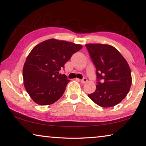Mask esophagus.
I'll use <instances>...</instances> for the list:
<instances>
[{"mask_svg": "<svg viewBox=\"0 0 146 146\" xmlns=\"http://www.w3.org/2000/svg\"><path fill=\"white\" fill-rule=\"evenodd\" d=\"M81 82H82V84H86V83L87 82V79L86 78H83L82 80H81Z\"/></svg>", "mask_w": 146, "mask_h": 146, "instance_id": "1", "label": "esophagus"}]
</instances>
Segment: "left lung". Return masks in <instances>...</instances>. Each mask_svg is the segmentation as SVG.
Here are the masks:
<instances>
[{
  "label": "left lung",
  "instance_id": "8db88e82",
  "mask_svg": "<svg viewBox=\"0 0 146 146\" xmlns=\"http://www.w3.org/2000/svg\"><path fill=\"white\" fill-rule=\"evenodd\" d=\"M96 67L97 85L88 96L98 106L110 108L127 95L132 84L131 71L122 55L112 46L102 44L86 45Z\"/></svg>",
  "mask_w": 146,
  "mask_h": 146
}]
</instances>
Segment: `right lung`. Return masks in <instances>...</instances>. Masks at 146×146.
<instances>
[{"mask_svg": "<svg viewBox=\"0 0 146 146\" xmlns=\"http://www.w3.org/2000/svg\"><path fill=\"white\" fill-rule=\"evenodd\" d=\"M82 48L80 44L53 38L33 48L23 68L25 88L33 101L44 106L52 104L61 97L69 80L59 71Z\"/></svg>", "mask_w": 146, "mask_h": 146, "instance_id": "1", "label": "right lung"}]
</instances>
